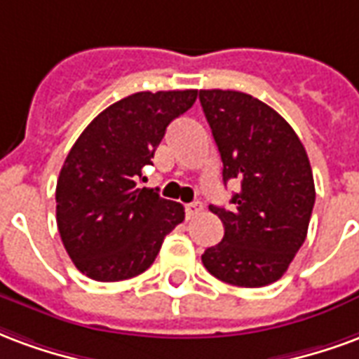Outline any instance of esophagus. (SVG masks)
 I'll list each match as a JSON object with an SVG mask.
<instances>
[{
    "label": "esophagus",
    "mask_w": 359,
    "mask_h": 359,
    "mask_svg": "<svg viewBox=\"0 0 359 359\" xmlns=\"http://www.w3.org/2000/svg\"><path fill=\"white\" fill-rule=\"evenodd\" d=\"M201 212H203V205L201 203H189V205H185V218L187 219H193Z\"/></svg>",
    "instance_id": "34e87169"
}]
</instances>
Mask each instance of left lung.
I'll return each mask as SVG.
<instances>
[{"mask_svg":"<svg viewBox=\"0 0 359 359\" xmlns=\"http://www.w3.org/2000/svg\"><path fill=\"white\" fill-rule=\"evenodd\" d=\"M198 99L224 183H241L229 210L210 205L224 239L206 248L203 264L219 281L266 287L283 277L308 233L316 203L308 154L289 122L260 99L231 90H201Z\"/></svg>","mask_w":359,"mask_h":359,"instance_id":"left-lung-1","label":"left lung"}]
</instances>
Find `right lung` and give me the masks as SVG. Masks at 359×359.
I'll return each mask as SVG.
<instances>
[{
  "label": "right lung",
  "mask_w": 359,
  "mask_h": 359,
  "mask_svg": "<svg viewBox=\"0 0 359 359\" xmlns=\"http://www.w3.org/2000/svg\"><path fill=\"white\" fill-rule=\"evenodd\" d=\"M197 90L140 91L107 107L70 149L57 182V227L70 260L95 281H122L154 262L185 218L180 203L137 187L143 168Z\"/></svg>",
  "instance_id": "add662e5"
}]
</instances>
